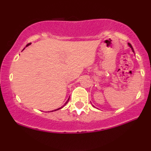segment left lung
Listing matches in <instances>:
<instances>
[{
    "label": "left lung",
    "mask_w": 151,
    "mask_h": 151,
    "mask_svg": "<svg viewBox=\"0 0 151 151\" xmlns=\"http://www.w3.org/2000/svg\"><path fill=\"white\" fill-rule=\"evenodd\" d=\"M128 45H129V47H130V48H132V50H133V52H134V49H133V47H132V45H131L129 43H128Z\"/></svg>",
    "instance_id": "8db88e82"
}]
</instances>
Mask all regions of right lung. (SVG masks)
<instances>
[{"instance_id": "right-lung-1", "label": "right lung", "mask_w": 151, "mask_h": 151, "mask_svg": "<svg viewBox=\"0 0 151 151\" xmlns=\"http://www.w3.org/2000/svg\"><path fill=\"white\" fill-rule=\"evenodd\" d=\"M30 44H31V43H28V44H27V46H29V45H30ZM69 100H70V99H69L68 100V101H67V102L65 103V105H63V107H61V108H58V109H56V110H54V111H55V110H59V109H61L62 108H63V107H64V106H65V105H66V104H67V103H68ZM52 111H53V110H52Z\"/></svg>"}]
</instances>
